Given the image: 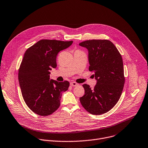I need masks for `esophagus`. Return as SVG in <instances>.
I'll use <instances>...</instances> for the list:
<instances>
[{
  "label": "esophagus",
  "mask_w": 148,
  "mask_h": 148,
  "mask_svg": "<svg viewBox=\"0 0 148 148\" xmlns=\"http://www.w3.org/2000/svg\"><path fill=\"white\" fill-rule=\"evenodd\" d=\"M70 85L72 86H78V84L76 82H71L70 83Z\"/></svg>",
  "instance_id": "34e87169"
}]
</instances>
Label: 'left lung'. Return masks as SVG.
<instances>
[{
	"label": "left lung",
	"instance_id": "1",
	"mask_svg": "<svg viewBox=\"0 0 148 148\" xmlns=\"http://www.w3.org/2000/svg\"><path fill=\"white\" fill-rule=\"evenodd\" d=\"M88 51L89 70L97 82L93 89L83 85L85 95L80 97L83 107L90 113L103 114L112 109L121 96L124 84L122 56L108 40H89L79 43Z\"/></svg>",
	"mask_w": 148,
	"mask_h": 148
}]
</instances>
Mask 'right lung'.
<instances>
[{"label": "right lung", "instance_id": "1", "mask_svg": "<svg viewBox=\"0 0 148 148\" xmlns=\"http://www.w3.org/2000/svg\"><path fill=\"white\" fill-rule=\"evenodd\" d=\"M72 43L43 39L24 54L19 70V83L26 104L39 115L47 116L56 110L62 93L69 88L68 81L59 82L51 79L50 71L57 66L58 53Z\"/></svg>", "mask_w": 148, "mask_h": 148}]
</instances>
